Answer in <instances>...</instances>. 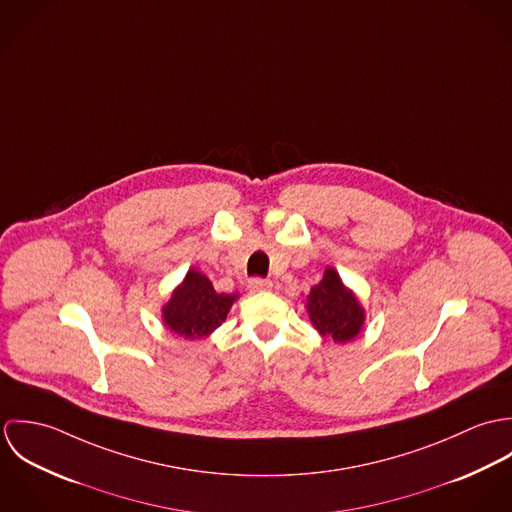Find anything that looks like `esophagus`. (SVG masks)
<instances>
[{
  "label": "esophagus",
  "instance_id": "34e87169",
  "mask_svg": "<svg viewBox=\"0 0 512 512\" xmlns=\"http://www.w3.org/2000/svg\"><path fill=\"white\" fill-rule=\"evenodd\" d=\"M248 290L252 293H262L272 290V282L270 280H262V278H252L248 282Z\"/></svg>",
  "mask_w": 512,
  "mask_h": 512
}]
</instances>
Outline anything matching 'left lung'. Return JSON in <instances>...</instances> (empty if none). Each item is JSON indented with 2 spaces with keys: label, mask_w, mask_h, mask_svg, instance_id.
<instances>
[{
  "label": "left lung",
  "mask_w": 512,
  "mask_h": 512,
  "mask_svg": "<svg viewBox=\"0 0 512 512\" xmlns=\"http://www.w3.org/2000/svg\"><path fill=\"white\" fill-rule=\"evenodd\" d=\"M307 313L319 335L335 343L357 339L365 327L366 311L353 292L331 266L325 268L323 280L307 293Z\"/></svg>",
  "instance_id": "obj_1"
}]
</instances>
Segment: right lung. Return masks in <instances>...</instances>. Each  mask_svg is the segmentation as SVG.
Wrapping results in <instances>:
<instances>
[{
	"label": "right lung",
	"instance_id": "right-lung-1",
	"mask_svg": "<svg viewBox=\"0 0 512 512\" xmlns=\"http://www.w3.org/2000/svg\"><path fill=\"white\" fill-rule=\"evenodd\" d=\"M238 297V293L215 292L211 280L191 268L161 307V319L177 337L197 341L219 329Z\"/></svg>",
	"mask_w": 512,
	"mask_h": 512
}]
</instances>
